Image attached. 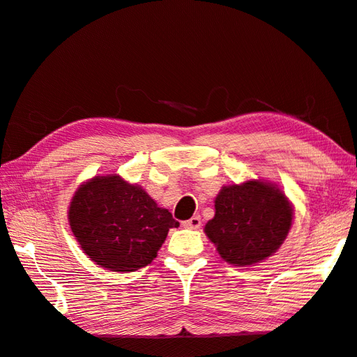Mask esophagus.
I'll list each match as a JSON object with an SVG mask.
<instances>
[{
	"mask_svg": "<svg viewBox=\"0 0 357 357\" xmlns=\"http://www.w3.org/2000/svg\"><path fill=\"white\" fill-rule=\"evenodd\" d=\"M183 225H184V228H187V229H198L201 226V218H199V215H193L192 218L185 220Z\"/></svg>",
	"mask_w": 357,
	"mask_h": 357,
	"instance_id": "esophagus-1",
	"label": "esophagus"
}]
</instances>
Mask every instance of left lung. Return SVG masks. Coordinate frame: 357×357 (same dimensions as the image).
I'll list each match as a JSON object with an SVG mask.
<instances>
[{
    "label": "left lung",
    "instance_id": "1",
    "mask_svg": "<svg viewBox=\"0 0 357 357\" xmlns=\"http://www.w3.org/2000/svg\"><path fill=\"white\" fill-rule=\"evenodd\" d=\"M291 206L278 187L248 181L223 187L206 236L226 262L251 265L280 248L291 226Z\"/></svg>",
    "mask_w": 357,
    "mask_h": 357
}]
</instances>
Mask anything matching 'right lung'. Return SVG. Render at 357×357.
Instances as JSON below:
<instances>
[{
  "instance_id": "1",
  "label": "right lung",
  "mask_w": 357,
  "mask_h": 357,
  "mask_svg": "<svg viewBox=\"0 0 357 357\" xmlns=\"http://www.w3.org/2000/svg\"><path fill=\"white\" fill-rule=\"evenodd\" d=\"M71 232L96 265L135 271L151 264L170 228L179 223L139 185L120 176L82 184L68 211Z\"/></svg>"
}]
</instances>
